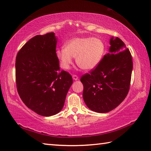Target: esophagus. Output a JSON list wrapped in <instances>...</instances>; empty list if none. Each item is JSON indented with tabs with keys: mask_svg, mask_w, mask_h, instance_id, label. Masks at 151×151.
<instances>
[{
	"mask_svg": "<svg viewBox=\"0 0 151 151\" xmlns=\"http://www.w3.org/2000/svg\"><path fill=\"white\" fill-rule=\"evenodd\" d=\"M73 79L74 81H78V76L76 75H73Z\"/></svg>",
	"mask_w": 151,
	"mask_h": 151,
	"instance_id": "34e87169",
	"label": "esophagus"
}]
</instances>
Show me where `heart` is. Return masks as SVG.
<instances>
[{
  "label": "heart",
  "mask_w": 151,
  "mask_h": 151,
  "mask_svg": "<svg viewBox=\"0 0 151 151\" xmlns=\"http://www.w3.org/2000/svg\"><path fill=\"white\" fill-rule=\"evenodd\" d=\"M105 53V43L100 38L79 37L70 40L65 47L57 49L56 56L64 69L70 68L73 57H75L79 67L91 70L100 63Z\"/></svg>",
  "instance_id": "1"
}]
</instances>
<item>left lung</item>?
Listing matches in <instances>:
<instances>
[{"label": "left lung", "instance_id": "obj_1", "mask_svg": "<svg viewBox=\"0 0 151 151\" xmlns=\"http://www.w3.org/2000/svg\"><path fill=\"white\" fill-rule=\"evenodd\" d=\"M109 53L94 69L82 76L83 99L88 108L107 113L121 104L129 92L133 70L132 57L118 37L109 40Z\"/></svg>", "mask_w": 151, "mask_h": 151}]
</instances>
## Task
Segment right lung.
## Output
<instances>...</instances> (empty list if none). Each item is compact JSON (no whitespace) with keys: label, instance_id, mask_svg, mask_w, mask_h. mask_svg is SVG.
<instances>
[{"label":"right lung","instance_id":"obj_1","mask_svg":"<svg viewBox=\"0 0 151 151\" xmlns=\"http://www.w3.org/2000/svg\"><path fill=\"white\" fill-rule=\"evenodd\" d=\"M53 32L30 39L16 55L18 94L28 108L42 116L58 114L73 84L72 76L60 70Z\"/></svg>","mask_w":151,"mask_h":151}]
</instances>
